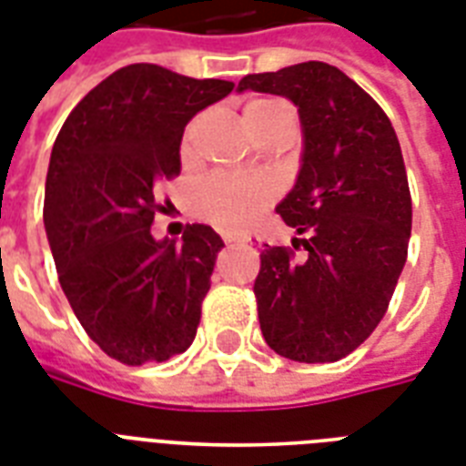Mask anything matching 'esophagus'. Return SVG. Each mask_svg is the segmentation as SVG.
Instances as JSON below:
<instances>
[{
	"label": "esophagus",
	"instance_id": "1",
	"mask_svg": "<svg viewBox=\"0 0 466 466\" xmlns=\"http://www.w3.org/2000/svg\"><path fill=\"white\" fill-rule=\"evenodd\" d=\"M222 239H225V244H244V237H237V234H225V237H222Z\"/></svg>",
	"mask_w": 466,
	"mask_h": 466
}]
</instances>
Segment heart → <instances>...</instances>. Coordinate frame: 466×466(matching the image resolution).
I'll return each instance as SVG.
<instances>
[{
    "mask_svg": "<svg viewBox=\"0 0 466 466\" xmlns=\"http://www.w3.org/2000/svg\"><path fill=\"white\" fill-rule=\"evenodd\" d=\"M285 116H290V111L276 98H248L244 104V120L256 137ZM193 133H196V123H190L183 133V155L190 152ZM273 198H276V183L266 176H212L193 193V210L198 218L210 225L239 232L251 225V219L266 205L273 203Z\"/></svg>",
    "mask_w": 466,
    "mask_h": 466,
    "instance_id": "1",
    "label": "heart"
}]
</instances>
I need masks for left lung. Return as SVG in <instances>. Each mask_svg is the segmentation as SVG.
Listing matches in <instances>:
<instances>
[{"label":"left lung","instance_id":"1","mask_svg":"<svg viewBox=\"0 0 466 466\" xmlns=\"http://www.w3.org/2000/svg\"><path fill=\"white\" fill-rule=\"evenodd\" d=\"M278 94L298 106L305 159L276 212L305 234L261 251L254 295L263 339L298 362L353 353L390 309L409 256L411 190L391 120L339 67L302 62L247 75L239 91Z\"/></svg>","mask_w":466,"mask_h":466}]
</instances>
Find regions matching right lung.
<instances>
[{
	"instance_id": "right-lung-1",
	"label": "right lung",
	"mask_w": 466,
	"mask_h": 466,
	"mask_svg": "<svg viewBox=\"0 0 466 466\" xmlns=\"http://www.w3.org/2000/svg\"><path fill=\"white\" fill-rule=\"evenodd\" d=\"M234 89L159 65L96 84L53 145L43 219L55 268L89 339L123 365L164 362L193 343L218 251L212 227L155 241L157 186L181 174L183 127Z\"/></svg>"
}]
</instances>
